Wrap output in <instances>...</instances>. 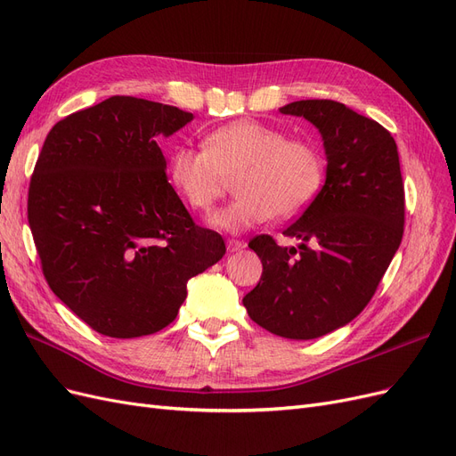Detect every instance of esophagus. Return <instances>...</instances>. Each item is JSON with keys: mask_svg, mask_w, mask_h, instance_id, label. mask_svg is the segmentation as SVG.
I'll return each instance as SVG.
<instances>
[{"mask_svg": "<svg viewBox=\"0 0 456 456\" xmlns=\"http://www.w3.org/2000/svg\"><path fill=\"white\" fill-rule=\"evenodd\" d=\"M226 245H228L230 253H238V251L245 249V241H241V240H228Z\"/></svg>", "mask_w": 456, "mask_h": 456, "instance_id": "34e87169", "label": "esophagus"}]
</instances>
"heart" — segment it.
<instances>
[{
  "label": "heart",
  "mask_w": 456,
  "mask_h": 456,
  "mask_svg": "<svg viewBox=\"0 0 456 456\" xmlns=\"http://www.w3.org/2000/svg\"><path fill=\"white\" fill-rule=\"evenodd\" d=\"M171 181L191 209L211 211L236 184L238 198L213 216L226 232H243L305 211L325 183L323 148L305 136L255 119H238L205 134L203 150L178 146L169 159Z\"/></svg>",
  "instance_id": "b5f03b06"
}]
</instances>
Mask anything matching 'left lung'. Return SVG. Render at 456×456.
Here are the masks:
<instances>
[{
	"label": "left lung",
	"instance_id": "left-lung-1",
	"mask_svg": "<svg viewBox=\"0 0 456 456\" xmlns=\"http://www.w3.org/2000/svg\"><path fill=\"white\" fill-rule=\"evenodd\" d=\"M283 114L320 129L327 178L317 198L283 236L249 241L262 278L243 306L262 329L308 340L350 323L369 305L403 238L405 188L394 136L375 119L337 101H297Z\"/></svg>",
	"mask_w": 456,
	"mask_h": 456
}]
</instances>
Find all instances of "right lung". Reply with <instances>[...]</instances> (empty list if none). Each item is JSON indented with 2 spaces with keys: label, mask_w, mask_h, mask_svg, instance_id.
Instances as JSON below:
<instances>
[{
  "label": "right lung",
  "mask_w": 456,
  "mask_h": 456,
  "mask_svg": "<svg viewBox=\"0 0 456 456\" xmlns=\"http://www.w3.org/2000/svg\"><path fill=\"white\" fill-rule=\"evenodd\" d=\"M184 110L110 96L49 131L28 188L41 272L93 330L133 338L167 327L190 278L224 256L194 223L156 142L191 121Z\"/></svg>",
  "instance_id": "add662e5"
}]
</instances>
